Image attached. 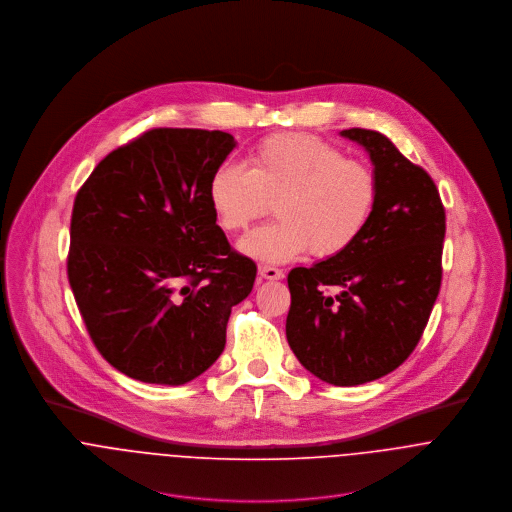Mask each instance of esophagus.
<instances>
[{
	"mask_svg": "<svg viewBox=\"0 0 512 512\" xmlns=\"http://www.w3.org/2000/svg\"><path fill=\"white\" fill-rule=\"evenodd\" d=\"M258 274H260V278H264V280H282V278H284V272L278 270V268H274V266H260V268H258Z\"/></svg>",
	"mask_w": 512,
	"mask_h": 512,
	"instance_id": "obj_1",
	"label": "esophagus"
}]
</instances>
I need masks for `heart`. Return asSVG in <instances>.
Listing matches in <instances>:
<instances>
[{"label":"heart","instance_id":"b5f03b06","mask_svg":"<svg viewBox=\"0 0 512 512\" xmlns=\"http://www.w3.org/2000/svg\"><path fill=\"white\" fill-rule=\"evenodd\" d=\"M220 228L244 232L268 215L278 220L240 242L242 252L282 264L311 250L317 258L347 252L366 230L378 203L374 169L309 134H276L256 144L248 169L222 163L207 187Z\"/></svg>","mask_w":512,"mask_h":512}]
</instances>
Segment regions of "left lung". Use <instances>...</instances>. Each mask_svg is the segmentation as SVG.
Instances as JSON below:
<instances>
[{"label":"left lung","mask_w":512,"mask_h":512,"mask_svg":"<svg viewBox=\"0 0 512 512\" xmlns=\"http://www.w3.org/2000/svg\"><path fill=\"white\" fill-rule=\"evenodd\" d=\"M365 147L378 203L343 254L293 268L286 337L297 361L335 386H357L416 349L441 286L445 209L434 179L374 130L341 132Z\"/></svg>","instance_id":"left-lung-1"}]
</instances>
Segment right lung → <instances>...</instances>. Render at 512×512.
Returning a JSON list of instances; mask_svg holds the SVG:
<instances>
[{"label": "right lung", "instance_id": "right-lung-1", "mask_svg": "<svg viewBox=\"0 0 512 512\" xmlns=\"http://www.w3.org/2000/svg\"><path fill=\"white\" fill-rule=\"evenodd\" d=\"M236 142L153 128L108 153L78 189L69 284L98 353L130 378L185 384L213 365L256 264L230 248L207 187Z\"/></svg>", "mask_w": 512, "mask_h": 512}]
</instances>
